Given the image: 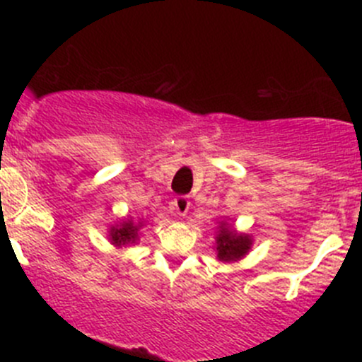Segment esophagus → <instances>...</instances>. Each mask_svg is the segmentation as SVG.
I'll return each mask as SVG.
<instances>
[{
    "mask_svg": "<svg viewBox=\"0 0 362 362\" xmlns=\"http://www.w3.org/2000/svg\"><path fill=\"white\" fill-rule=\"evenodd\" d=\"M189 204L191 203H189L187 198H184V196H178V198H175L173 202H171V210H173L178 217H184V215L189 211Z\"/></svg>",
    "mask_w": 362,
    "mask_h": 362,
    "instance_id": "obj_1",
    "label": "esophagus"
}]
</instances>
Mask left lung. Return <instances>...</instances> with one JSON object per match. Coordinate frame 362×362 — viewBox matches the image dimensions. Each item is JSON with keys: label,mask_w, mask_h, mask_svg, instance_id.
<instances>
[{"label": "left lung", "mask_w": 362, "mask_h": 362, "mask_svg": "<svg viewBox=\"0 0 362 362\" xmlns=\"http://www.w3.org/2000/svg\"><path fill=\"white\" fill-rule=\"evenodd\" d=\"M254 238L247 233L236 231L235 226L228 221H221L215 233V254L221 262H236L249 254Z\"/></svg>", "instance_id": "1"}]
</instances>
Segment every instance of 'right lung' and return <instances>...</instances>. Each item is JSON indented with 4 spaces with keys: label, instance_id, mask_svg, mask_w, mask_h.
<instances>
[{
    "label": "right lung",
    "instance_id": "right-lung-1",
    "mask_svg": "<svg viewBox=\"0 0 362 362\" xmlns=\"http://www.w3.org/2000/svg\"><path fill=\"white\" fill-rule=\"evenodd\" d=\"M141 228H144V221L134 222L133 218H122V221L115 222L108 229V240L113 247L122 249V247H129L138 243L141 235Z\"/></svg>",
    "mask_w": 362,
    "mask_h": 362
}]
</instances>
